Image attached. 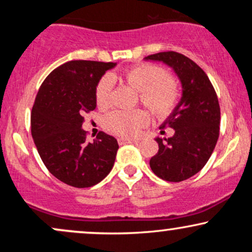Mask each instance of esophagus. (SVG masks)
Returning a JSON list of instances; mask_svg holds the SVG:
<instances>
[{
	"mask_svg": "<svg viewBox=\"0 0 252 252\" xmlns=\"http://www.w3.org/2000/svg\"><path fill=\"white\" fill-rule=\"evenodd\" d=\"M135 142H137V140H136V138H124V137L118 138V143H120V144L135 143Z\"/></svg>",
	"mask_w": 252,
	"mask_h": 252,
	"instance_id": "obj_1",
	"label": "esophagus"
}]
</instances>
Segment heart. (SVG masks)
Here are the masks:
<instances>
[{"mask_svg":"<svg viewBox=\"0 0 252 252\" xmlns=\"http://www.w3.org/2000/svg\"><path fill=\"white\" fill-rule=\"evenodd\" d=\"M110 79L126 84L138 91L141 103L158 120L169 117L180 103L178 82L156 63H136L121 73L111 74ZM110 79L108 77L102 78L94 90V100L99 109H106L110 104ZM148 121V115L143 110H117L105 117V128L117 136L131 137L137 135Z\"/></svg>","mask_w":252,"mask_h":252,"instance_id":"1","label":"heart"}]
</instances>
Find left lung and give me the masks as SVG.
<instances>
[{"label": "left lung", "instance_id": "obj_1", "mask_svg": "<svg viewBox=\"0 0 252 252\" xmlns=\"http://www.w3.org/2000/svg\"><path fill=\"white\" fill-rule=\"evenodd\" d=\"M146 59L166 63L182 84L180 103L162 126L174 129V135L156 138L158 152L150 158V168L162 180H187L206 164L218 141L220 108L216 90L200 66L184 54L167 51Z\"/></svg>", "mask_w": 252, "mask_h": 252}]
</instances>
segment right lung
<instances>
[{
  "instance_id": "right-lung-1",
  "label": "right lung",
  "mask_w": 252,
  "mask_h": 252,
  "mask_svg": "<svg viewBox=\"0 0 252 252\" xmlns=\"http://www.w3.org/2000/svg\"><path fill=\"white\" fill-rule=\"evenodd\" d=\"M116 63L72 60L46 77L31 114V131L46 168L77 189L94 186L114 167L118 150L114 136L99 131L92 142L82 129L84 115L96 109L94 90Z\"/></svg>"
}]
</instances>
